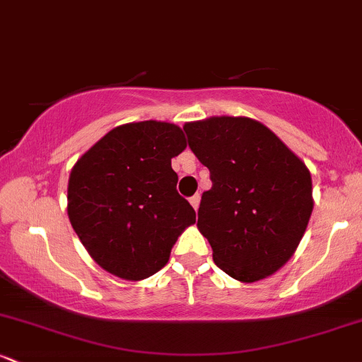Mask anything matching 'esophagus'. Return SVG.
<instances>
[{"label": "esophagus", "mask_w": 362, "mask_h": 362, "mask_svg": "<svg viewBox=\"0 0 362 362\" xmlns=\"http://www.w3.org/2000/svg\"><path fill=\"white\" fill-rule=\"evenodd\" d=\"M190 201V204H192V207L195 211H197V207H199V204H201V195L199 194H195V195H192V197L189 199Z\"/></svg>", "instance_id": "34e87169"}]
</instances>
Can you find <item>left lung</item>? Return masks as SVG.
Returning <instances> with one entry per match:
<instances>
[{
	"label": "left lung",
	"instance_id": "left-lung-1",
	"mask_svg": "<svg viewBox=\"0 0 362 362\" xmlns=\"http://www.w3.org/2000/svg\"><path fill=\"white\" fill-rule=\"evenodd\" d=\"M189 146L211 172L197 228L213 260L240 282L272 276L296 252L311 211L310 170L269 127L250 117L185 122Z\"/></svg>",
	"mask_w": 362,
	"mask_h": 362
}]
</instances>
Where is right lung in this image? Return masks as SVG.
I'll return each mask as SVG.
<instances>
[{"label":"right lung","instance_id":"right-lung-1","mask_svg":"<svg viewBox=\"0 0 362 362\" xmlns=\"http://www.w3.org/2000/svg\"><path fill=\"white\" fill-rule=\"evenodd\" d=\"M185 148L175 124L143 120L114 127L74 163L69 221L103 271L141 281L167 265L177 238L195 223L172 168Z\"/></svg>","mask_w":362,"mask_h":362}]
</instances>
